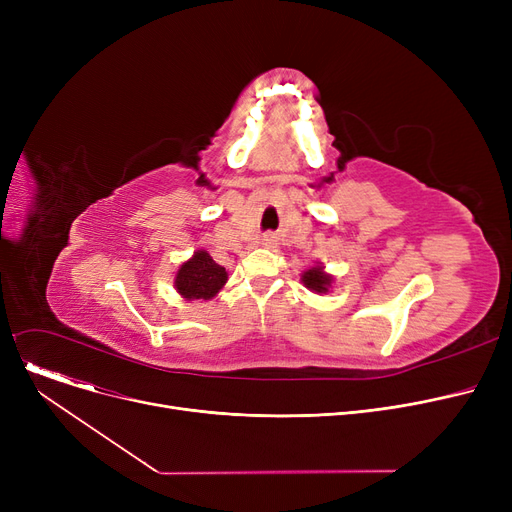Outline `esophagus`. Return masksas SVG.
<instances>
[{
	"label": "esophagus",
	"instance_id": "obj_1",
	"mask_svg": "<svg viewBox=\"0 0 512 512\" xmlns=\"http://www.w3.org/2000/svg\"><path fill=\"white\" fill-rule=\"evenodd\" d=\"M261 242H263L265 247H272V245H274V236H263Z\"/></svg>",
	"mask_w": 512,
	"mask_h": 512
}]
</instances>
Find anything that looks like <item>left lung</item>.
Masks as SVG:
<instances>
[{"label":"left lung","mask_w":512,"mask_h":512,"mask_svg":"<svg viewBox=\"0 0 512 512\" xmlns=\"http://www.w3.org/2000/svg\"><path fill=\"white\" fill-rule=\"evenodd\" d=\"M301 280H303V284H305L309 290H313V292H317V294H326V292L330 290L332 282H334V278L324 272V265L311 267V270H307V272L301 276Z\"/></svg>","instance_id":"left-lung-1"}]
</instances>
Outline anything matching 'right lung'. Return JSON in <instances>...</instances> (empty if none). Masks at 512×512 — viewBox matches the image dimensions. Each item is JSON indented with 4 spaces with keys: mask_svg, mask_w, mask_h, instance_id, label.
<instances>
[{
    "mask_svg": "<svg viewBox=\"0 0 512 512\" xmlns=\"http://www.w3.org/2000/svg\"><path fill=\"white\" fill-rule=\"evenodd\" d=\"M228 280V272L215 263L207 251H195V255L180 265L174 286L186 301H209L218 294Z\"/></svg>",
    "mask_w": 512,
    "mask_h": 512,
    "instance_id": "obj_1",
    "label": "right lung"
}]
</instances>
